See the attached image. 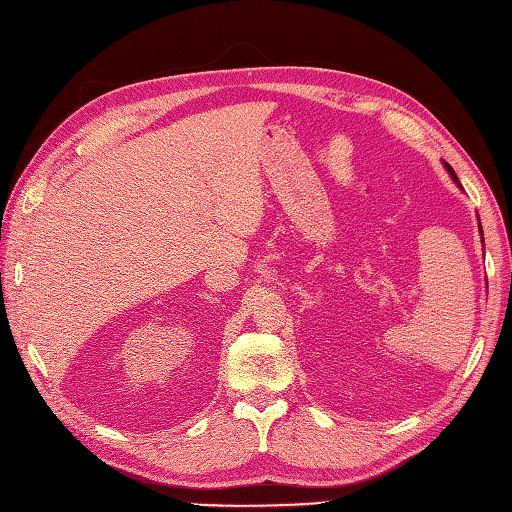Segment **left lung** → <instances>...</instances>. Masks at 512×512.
<instances>
[{
    "label": "left lung",
    "instance_id": "left-lung-1",
    "mask_svg": "<svg viewBox=\"0 0 512 512\" xmlns=\"http://www.w3.org/2000/svg\"><path fill=\"white\" fill-rule=\"evenodd\" d=\"M446 168H448V173H451V175H453V179H455V181L459 183V179H457V175H455V170H453L451 166H448V164H446Z\"/></svg>",
    "mask_w": 512,
    "mask_h": 512
}]
</instances>
